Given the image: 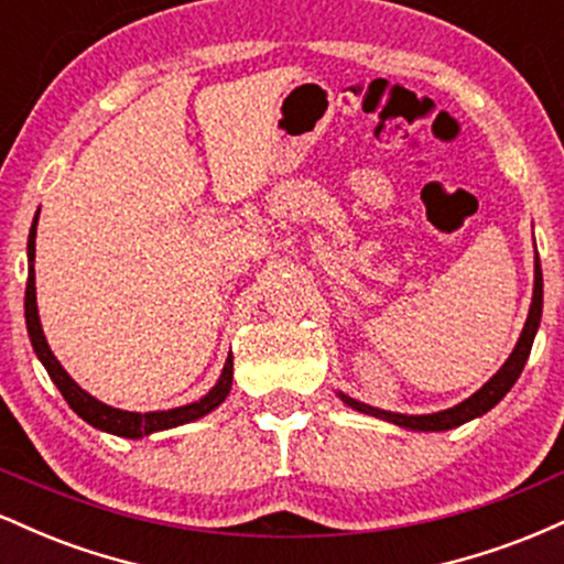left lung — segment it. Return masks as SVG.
Segmentation results:
<instances>
[{
    "mask_svg": "<svg viewBox=\"0 0 564 564\" xmlns=\"http://www.w3.org/2000/svg\"><path fill=\"white\" fill-rule=\"evenodd\" d=\"M541 313H543V275H541L539 251H535L533 302H530V313H528L525 328H522L520 339H517L514 349H511L507 364L498 368L494 377L485 381V384L475 394H471V398H467L464 403H458L453 408H445V411L422 413V416H408V413L381 411V408L360 403V400L349 398V394H345V392H339V398L345 400L349 408H355V411L368 413V416H377V419H381V422L398 424V426H403V430H413V432H445V430H453V426L467 424V422H471V419L488 413L490 408H494L498 400H501L503 394L511 390V387H514V381L520 379L522 368H525V364H528L530 347H533L535 332H539V326H541Z\"/></svg>",
    "mask_w": 564,
    "mask_h": 564,
    "instance_id": "8db88e82",
    "label": "left lung"
}]
</instances>
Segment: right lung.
Segmentation results:
<instances>
[{
    "label": "right lung",
    "instance_id": "right-lung-1",
    "mask_svg": "<svg viewBox=\"0 0 564 564\" xmlns=\"http://www.w3.org/2000/svg\"><path fill=\"white\" fill-rule=\"evenodd\" d=\"M36 223H39V212L34 217V225H31L29 232V281H25V328H29L31 336V347H34L36 358L42 360V366L47 368L50 379L55 381V387L61 390L66 403L74 408V413H79L87 424H93L95 430L111 432V435L119 437H129L138 440L145 435H153V432L161 430H172V426L196 422V419L206 416L215 408L228 398L230 387H232V355H228L225 360L223 373H219L217 384L212 387L204 398L196 400V403H187L180 408H170V411H148V413H138V411H121V408L106 405L100 400L93 398L89 392H84L74 379L68 377V371L57 364V358L50 349L47 339H44L42 323H39V310H36V278H34V257H36Z\"/></svg>",
    "mask_w": 564,
    "mask_h": 564
}]
</instances>
